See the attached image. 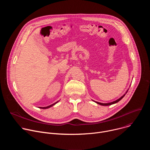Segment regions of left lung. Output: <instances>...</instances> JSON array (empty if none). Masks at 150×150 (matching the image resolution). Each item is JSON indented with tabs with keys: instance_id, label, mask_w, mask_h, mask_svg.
Listing matches in <instances>:
<instances>
[{
	"instance_id": "8db88e82",
	"label": "left lung",
	"mask_w": 150,
	"mask_h": 150,
	"mask_svg": "<svg viewBox=\"0 0 150 150\" xmlns=\"http://www.w3.org/2000/svg\"><path fill=\"white\" fill-rule=\"evenodd\" d=\"M127 91L128 90H127V91L126 92V93L123 95V96H122L120 98H119V99H117V100H116V101H113V102H111V103H99V102H97V101H94V102H96V103H97V104H100V105H112V104H115V103H117V102H119L125 96V94L127 93Z\"/></svg>"
}]
</instances>
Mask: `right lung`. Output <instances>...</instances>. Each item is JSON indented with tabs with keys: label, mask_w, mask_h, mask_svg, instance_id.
<instances>
[{
	"label": "right lung",
	"mask_w": 150,
	"mask_h": 150,
	"mask_svg": "<svg viewBox=\"0 0 150 150\" xmlns=\"http://www.w3.org/2000/svg\"><path fill=\"white\" fill-rule=\"evenodd\" d=\"M58 101H57V102H56V103H53V104H51V105H48V106H47V107H40L39 108H40V109H48V108H50V107L53 106V105H54L55 104H56V103H57Z\"/></svg>",
	"instance_id": "add662e5"
}]
</instances>
